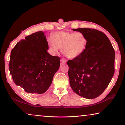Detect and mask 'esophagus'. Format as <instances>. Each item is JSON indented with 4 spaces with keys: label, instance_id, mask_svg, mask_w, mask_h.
I'll return each instance as SVG.
<instances>
[{
    "label": "esophagus",
    "instance_id": "1",
    "mask_svg": "<svg viewBox=\"0 0 125 125\" xmlns=\"http://www.w3.org/2000/svg\"><path fill=\"white\" fill-rule=\"evenodd\" d=\"M60 62L61 64H65V63H67V60L64 58H62L60 60Z\"/></svg>",
    "mask_w": 125,
    "mask_h": 125
}]
</instances>
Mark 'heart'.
Segmentation results:
<instances>
[{
	"label": "heart",
	"mask_w": 125,
	"mask_h": 125,
	"mask_svg": "<svg viewBox=\"0 0 125 125\" xmlns=\"http://www.w3.org/2000/svg\"><path fill=\"white\" fill-rule=\"evenodd\" d=\"M87 44L86 36L81 32L58 31L48 41L50 51L55 54L61 48L62 52L70 58H76L81 55L85 50Z\"/></svg>",
	"instance_id": "1"
}]
</instances>
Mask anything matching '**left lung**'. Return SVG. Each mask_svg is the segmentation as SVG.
<instances>
[{
  "label": "left lung",
  "instance_id": "left-lung-1",
  "mask_svg": "<svg viewBox=\"0 0 125 125\" xmlns=\"http://www.w3.org/2000/svg\"><path fill=\"white\" fill-rule=\"evenodd\" d=\"M87 39L84 52L67 62L70 85L86 99L95 98L105 91L115 73V52L105 34L92 28L73 29Z\"/></svg>",
  "mask_w": 125,
  "mask_h": 125
}]
</instances>
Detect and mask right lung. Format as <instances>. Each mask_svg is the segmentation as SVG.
Masks as SVG:
<instances>
[{"label":"right lung","mask_w":125,"mask_h":125,"mask_svg":"<svg viewBox=\"0 0 125 125\" xmlns=\"http://www.w3.org/2000/svg\"><path fill=\"white\" fill-rule=\"evenodd\" d=\"M48 42L43 31L25 37L10 53L9 70L13 80L26 92L43 94L51 85L60 66V58L47 52Z\"/></svg>","instance_id":"add662e5"}]
</instances>
